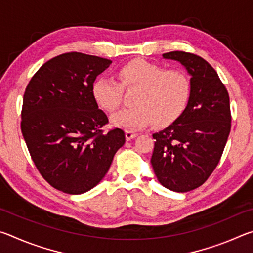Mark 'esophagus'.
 <instances>
[{"label":"esophagus","instance_id":"1","mask_svg":"<svg viewBox=\"0 0 253 253\" xmlns=\"http://www.w3.org/2000/svg\"><path fill=\"white\" fill-rule=\"evenodd\" d=\"M137 136V132L135 131H130V130H126L125 131V137H126V140H130L132 138H135Z\"/></svg>","mask_w":253,"mask_h":253}]
</instances>
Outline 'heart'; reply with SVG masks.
<instances>
[{
    "mask_svg": "<svg viewBox=\"0 0 253 253\" xmlns=\"http://www.w3.org/2000/svg\"><path fill=\"white\" fill-rule=\"evenodd\" d=\"M121 83L110 77H100L92 84V96L107 113H115L123 104L124 88L138 89L134 96L136 106L111 117V124L125 129H142L153 124L166 126L181 116L191 96V80L178 69L146 60H134L118 71Z\"/></svg>",
    "mask_w": 253,
    "mask_h": 253,
    "instance_id": "1",
    "label": "heart"
}]
</instances>
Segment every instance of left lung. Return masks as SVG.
I'll return each instance as SVG.
<instances>
[{"mask_svg":"<svg viewBox=\"0 0 253 253\" xmlns=\"http://www.w3.org/2000/svg\"><path fill=\"white\" fill-rule=\"evenodd\" d=\"M185 67L191 96L172 125L153 134L152 166L163 186L188 192L207 181L219 164L231 129L230 98L216 71L199 55L172 51L163 54Z\"/></svg>","mask_w":253,"mask_h":253,"instance_id":"1","label":"left lung"}]
</instances>
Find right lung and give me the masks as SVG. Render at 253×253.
<instances>
[{
	"label": "right lung",
	"mask_w": 253,
	"mask_h": 253,
	"mask_svg": "<svg viewBox=\"0 0 253 253\" xmlns=\"http://www.w3.org/2000/svg\"><path fill=\"white\" fill-rule=\"evenodd\" d=\"M111 60L68 52L46 61L25 89L21 130L32 161L51 186L67 194L95 187L125 144L92 96L98 75Z\"/></svg>",
	"instance_id": "1"
}]
</instances>
